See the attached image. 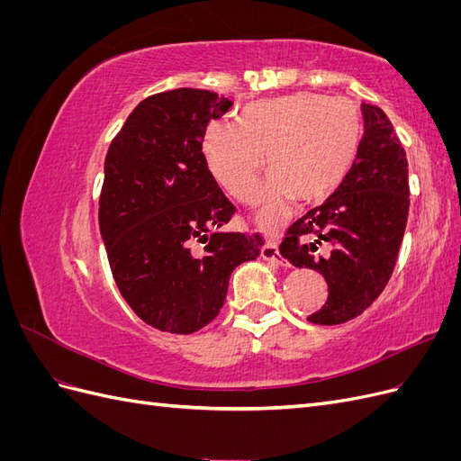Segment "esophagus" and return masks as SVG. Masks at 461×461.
Masks as SVG:
<instances>
[{"label":"esophagus","instance_id":"esophagus-1","mask_svg":"<svg viewBox=\"0 0 461 461\" xmlns=\"http://www.w3.org/2000/svg\"><path fill=\"white\" fill-rule=\"evenodd\" d=\"M261 258L265 259V261H269V263H273V265H276V267H288V261L278 254V248H276V244L273 242V240H267L263 244V248H261Z\"/></svg>","mask_w":461,"mask_h":461}]
</instances>
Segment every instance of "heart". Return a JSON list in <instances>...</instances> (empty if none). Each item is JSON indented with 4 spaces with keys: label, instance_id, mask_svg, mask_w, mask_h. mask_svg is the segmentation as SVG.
Here are the masks:
<instances>
[{
    "label": "heart",
    "instance_id": "b5f03b06",
    "mask_svg": "<svg viewBox=\"0 0 461 461\" xmlns=\"http://www.w3.org/2000/svg\"><path fill=\"white\" fill-rule=\"evenodd\" d=\"M364 134L361 113L350 100L298 92L248 104L236 124L213 121L202 138L207 169L230 196L252 202L267 165L258 221L273 229L292 196L325 198L350 171Z\"/></svg>",
    "mask_w": 461,
    "mask_h": 461
}]
</instances>
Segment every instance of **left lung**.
<instances>
[{
	"instance_id": "8db88e82",
	"label": "left lung",
	"mask_w": 461,
	"mask_h": 461,
	"mask_svg": "<svg viewBox=\"0 0 461 461\" xmlns=\"http://www.w3.org/2000/svg\"><path fill=\"white\" fill-rule=\"evenodd\" d=\"M366 132L339 188L286 230L278 252L325 276L327 302L308 321L340 325L379 298L394 271L410 212L408 158L393 122L361 105Z\"/></svg>"
}]
</instances>
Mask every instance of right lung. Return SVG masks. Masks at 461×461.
<instances>
[{
  "mask_svg": "<svg viewBox=\"0 0 461 461\" xmlns=\"http://www.w3.org/2000/svg\"><path fill=\"white\" fill-rule=\"evenodd\" d=\"M230 105L196 88L149 95L105 156L97 217L111 273L132 312L153 329L190 334L212 323L232 271L263 248L258 232L219 230L236 207L207 169L202 138Z\"/></svg>",
  "mask_w": 461,
  "mask_h": 461,
  "instance_id": "right-lung-1",
  "label": "right lung"
}]
</instances>
